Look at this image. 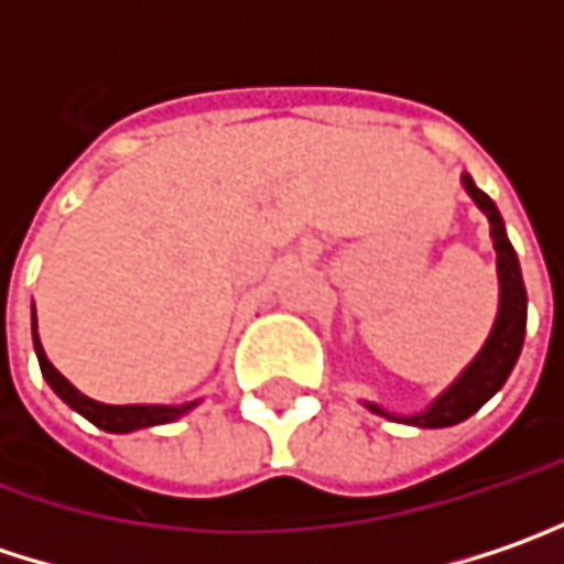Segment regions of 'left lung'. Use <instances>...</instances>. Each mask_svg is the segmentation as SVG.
Here are the masks:
<instances>
[{
  "instance_id": "1",
  "label": "left lung",
  "mask_w": 564,
  "mask_h": 564,
  "mask_svg": "<svg viewBox=\"0 0 564 564\" xmlns=\"http://www.w3.org/2000/svg\"><path fill=\"white\" fill-rule=\"evenodd\" d=\"M463 187L491 223V239H495V251H498V286H501L498 315H495L491 335L476 354V360L449 382L424 412L392 414L380 409V405H373V402H364L373 414L402 421V424H414V427H449V424H459L469 414L479 412L481 405L508 382L513 364L520 357V348H523V335H527V286H523V278H520L517 251H513L511 239L505 232V219L498 214L495 200L485 191H479L469 175H463Z\"/></svg>"
}]
</instances>
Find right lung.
Masks as SVG:
<instances>
[{
  "label": "right lung",
  "mask_w": 564,
  "mask_h": 564,
  "mask_svg": "<svg viewBox=\"0 0 564 564\" xmlns=\"http://www.w3.org/2000/svg\"><path fill=\"white\" fill-rule=\"evenodd\" d=\"M31 335H34V350H37V364H41V373L44 380L51 382V389L83 417H88L95 427L101 431H111V434H127V431H140V427H155V424H169L175 417L187 414L197 402H184V405H105V402H95L83 395L73 382L66 380L41 348V338H37V318L31 315Z\"/></svg>",
  "instance_id": "obj_1"
}]
</instances>
